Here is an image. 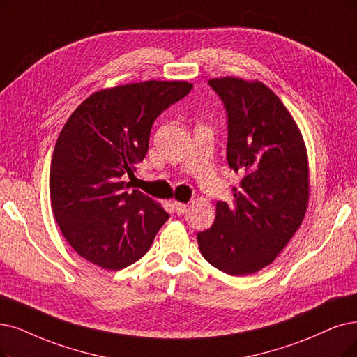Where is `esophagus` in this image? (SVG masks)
I'll return each mask as SVG.
<instances>
[{
	"mask_svg": "<svg viewBox=\"0 0 357 357\" xmlns=\"http://www.w3.org/2000/svg\"><path fill=\"white\" fill-rule=\"evenodd\" d=\"M173 205H174V211H176L177 215H183V213L188 212V205H186V204L177 202V201H176Z\"/></svg>",
	"mask_w": 357,
	"mask_h": 357,
	"instance_id": "obj_1",
	"label": "esophagus"
}]
</instances>
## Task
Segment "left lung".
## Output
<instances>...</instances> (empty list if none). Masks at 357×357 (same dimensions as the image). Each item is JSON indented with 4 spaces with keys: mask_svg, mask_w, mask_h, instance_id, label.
<instances>
[{
    "mask_svg": "<svg viewBox=\"0 0 357 357\" xmlns=\"http://www.w3.org/2000/svg\"><path fill=\"white\" fill-rule=\"evenodd\" d=\"M209 84L228 116L227 161L243 174L231 204L197 233L204 258L230 275L258 273L275 261L302 225L309 204V161L301 129L259 80L227 76Z\"/></svg>",
    "mask_w": 357,
    "mask_h": 357,
    "instance_id": "1",
    "label": "left lung"
}]
</instances>
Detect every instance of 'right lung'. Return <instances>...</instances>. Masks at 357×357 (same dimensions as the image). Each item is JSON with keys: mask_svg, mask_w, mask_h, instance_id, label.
Instances as JSON below:
<instances>
[{"mask_svg": "<svg viewBox=\"0 0 357 357\" xmlns=\"http://www.w3.org/2000/svg\"><path fill=\"white\" fill-rule=\"evenodd\" d=\"M186 80H145L89 95L56 139L50 196L56 224L82 258L119 271L144 256L164 222L165 209L140 190H127L149 148L151 127L186 96Z\"/></svg>", "mask_w": 357, "mask_h": 357, "instance_id": "1", "label": "right lung"}]
</instances>
